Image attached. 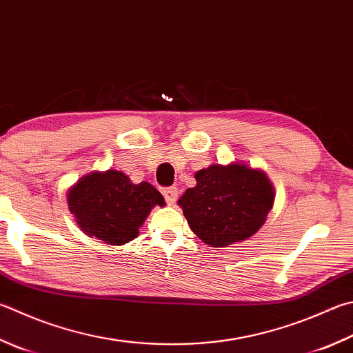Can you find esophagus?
Returning a JSON list of instances; mask_svg holds the SVG:
<instances>
[{
	"label": "esophagus",
	"instance_id": "1",
	"mask_svg": "<svg viewBox=\"0 0 353 353\" xmlns=\"http://www.w3.org/2000/svg\"><path fill=\"white\" fill-rule=\"evenodd\" d=\"M162 193H163V197H165L166 203H170V205H171V203H174V202H176L179 191H177V188H176V187H166V188H163V190H162Z\"/></svg>",
	"mask_w": 353,
	"mask_h": 353
}]
</instances>
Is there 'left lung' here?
I'll return each instance as SVG.
<instances>
[{
	"label": "left lung",
	"mask_w": 353,
	"mask_h": 353,
	"mask_svg": "<svg viewBox=\"0 0 353 353\" xmlns=\"http://www.w3.org/2000/svg\"><path fill=\"white\" fill-rule=\"evenodd\" d=\"M179 199L190 228L211 247L245 241L265 222L274 191L264 172L247 165H211Z\"/></svg>",
	"instance_id": "1"
}]
</instances>
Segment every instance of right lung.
<instances>
[{"label": "right lung", "mask_w": 353, "mask_h": 353, "mask_svg": "<svg viewBox=\"0 0 353 353\" xmlns=\"http://www.w3.org/2000/svg\"><path fill=\"white\" fill-rule=\"evenodd\" d=\"M70 213L89 236L111 245H123L139 234L146 216L162 194L148 182L132 183L123 172L110 170L81 177L68 193Z\"/></svg>", "instance_id": "right-lung-1"}]
</instances>
